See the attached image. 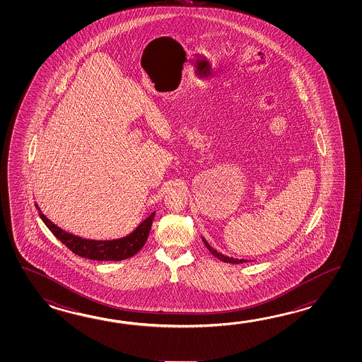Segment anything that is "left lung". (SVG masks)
<instances>
[{
  "label": "left lung",
  "mask_w": 362,
  "mask_h": 362,
  "mask_svg": "<svg viewBox=\"0 0 362 362\" xmlns=\"http://www.w3.org/2000/svg\"><path fill=\"white\" fill-rule=\"evenodd\" d=\"M202 240L204 242V245L208 248V251L211 252V254L214 255L215 257H217L218 260H221L223 262H229V264H243V262H248V260H245V259H234V257H229V256H225V255L220 254V252H217L215 248H212V247L209 246V243H208L207 240L204 238H202Z\"/></svg>",
  "instance_id": "obj_1"
}]
</instances>
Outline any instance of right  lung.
<instances>
[{
    "instance_id": "1",
    "label": "right lung",
    "mask_w": 362,
    "mask_h": 362,
    "mask_svg": "<svg viewBox=\"0 0 362 362\" xmlns=\"http://www.w3.org/2000/svg\"><path fill=\"white\" fill-rule=\"evenodd\" d=\"M36 208L39 209L40 217L49 228V230L52 231L64 246L69 248L75 255L97 262H120L137 254L146 243L155 216V212H153L127 237L111 240H95L81 238L71 234L69 231L63 230L41 212L37 204Z\"/></svg>"
}]
</instances>
